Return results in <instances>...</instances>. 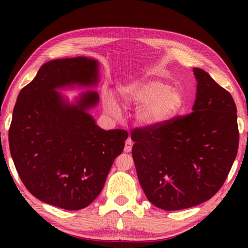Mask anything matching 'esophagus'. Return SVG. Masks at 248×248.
<instances>
[{
    "label": "esophagus",
    "instance_id": "obj_1",
    "mask_svg": "<svg viewBox=\"0 0 248 248\" xmlns=\"http://www.w3.org/2000/svg\"><path fill=\"white\" fill-rule=\"evenodd\" d=\"M132 147H133V141L130 138L125 140V143H124V151L125 152H130L132 150Z\"/></svg>",
    "mask_w": 248,
    "mask_h": 248
}]
</instances>
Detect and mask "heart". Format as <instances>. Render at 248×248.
<instances>
[{"label":"heart","instance_id":"heart-1","mask_svg":"<svg viewBox=\"0 0 248 248\" xmlns=\"http://www.w3.org/2000/svg\"><path fill=\"white\" fill-rule=\"evenodd\" d=\"M121 97L129 105L140 107L138 121L146 127H159L176 117L186 107V96L180 88L162 80L140 82L120 89ZM105 107L115 113L114 99L107 96Z\"/></svg>","mask_w":248,"mask_h":248}]
</instances>
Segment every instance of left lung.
I'll list each match as a JSON object with an SVG mask.
<instances>
[{"label": "left lung", "mask_w": 248, "mask_h": 248, "mask_svg": "<svg viewBox=\"0 0 248 248\" xmlns=\"http://www.w3.org/2000/svg\"><path fill=\"white\" fill-rule=\"evenodd\" d=\"M193 112L159 127L131 131L141 188L155 207L175 211L207 202L228 177L239 148L236 107L229 92L194 68Z\"/></svg>", "instance_id": "8db88e82"}]
</instances>
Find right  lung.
<instances>
[{
  "label": "right lung",
  "mask_w": 248,
  "mask_h": 248,
  "mask_svg": "<svg viewBox=\"0 0 248 248\" xmlns=\"http://www.w3.org/2000/svg\"><path fill=\"white\" fill-rule=\"evenodd\" d=\"M97 80V61L55 60L41 66L19 93L8 131L10 154L25 187L46 203L66 210L87 207L124 150L127 131L99 128L86 112L98 102L97 93L87 92L70 104L55 91Z\"/></svg>",
  "instance_id": "add662e5"
}]
</instances>
